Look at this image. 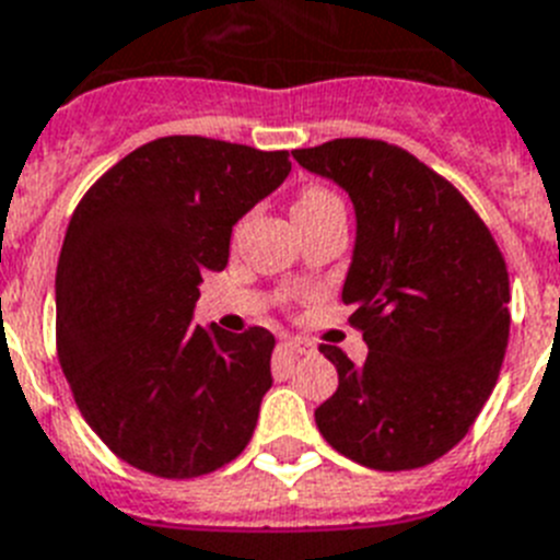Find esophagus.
<instances>
[{"label": "esophagus", "mask_w": 560, "mask_h": 560, "mask_svg": "<svg viewBox=\"0 0 560 560\" xmlns=\"http://www.w3.org/2000/svg\"><path fill=\"white\" fill-rule=\"evenodd\" d=\"M281 347L287 349V352H293V354H310L313 352V343H310L307 338H284V343Z\"/></svg>", "instance_id": "34e87169"}]
</instances>
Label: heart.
<instances>
[{"label":"heart","mask_w":560,"mask_h":560,"mask_svg":"<svg viewBox=\"0 0 560 560\" xmlns=\"http://www.w3.org/2000/svg\"><path fill=\"white\" fill-rule=\"evenodd\" d=\"M335 211H343V202H340L338 194L324 186H307L293 206L295 222L320 220V217H329Z\"/></svg>","instance_id":"1"}]
</instances>
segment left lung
<instances>
[{
	"label": "left lung",
	"instance_id": "left-lung-1",
	"mask_svg": "<svg viewBox=\"0 0 560 560\" xmlns=\"http://www.w3.org/2000/svg\"><path fill=\"white\" fill-rule=\"evenodd\" d=\"M293 158L354 202L343 301L366 340L358 366L320 343L338 388L315 408L320 436L372 470L448 454L488 402L510 335V279L493 233L454 183L386 140L338 138Z\"/></svg>",
	"mask_w": 560,
	"mask_h": 560
}]
</instances>
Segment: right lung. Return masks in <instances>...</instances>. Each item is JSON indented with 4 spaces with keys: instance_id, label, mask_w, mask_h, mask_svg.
Instances as JSON below:
<instances>
[{
    "instance_id": "obj_1",
    "label": "right lung",
    "mask_w": 560,
    "mask_h": 560,
    "mask_svg": "<svg viewBox=\"0 0 560 560\" xmlns=\"http://www.w3.org/2000/svg\"><path fill=\"white\" fill-rule=\"evenodd\" d=\"M290 174V152L172 135L143 143L81 197L56 270V349L75 406L143 474L194 479L250 442L276 338L194 327L231 231Z\"/></svg>"
}]
</instances>
